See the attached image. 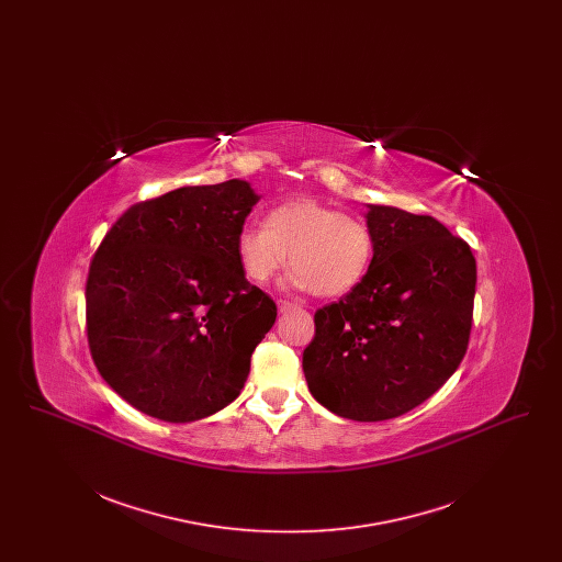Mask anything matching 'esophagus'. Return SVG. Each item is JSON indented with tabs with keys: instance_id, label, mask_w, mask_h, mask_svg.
Listing matches in <instances>:
<instances>
[{
	"instance_id": "obj_1",
	"label": "esophagus",
	"mask_w": 562,
	"mask_h": 562,
	"mask_svg": "<svg viewBox=\"0 0 562 562\" xmlns=\"http://www.w3.org/2000/svg\"><path fill=\"white\" fill-rule=\"evenodd\" d=\"M294 307H296V303H293V301H284V299L278 301V310H280L282 314H284V312H291Z\"/></svg>"
}]
</instances>
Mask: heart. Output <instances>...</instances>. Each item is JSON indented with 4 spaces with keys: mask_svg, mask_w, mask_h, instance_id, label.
I'll use <instances>...</instances> for the list:
<instances>
[{
    "mask_svg": "<svg viewBox=\"0 0 562 562\" xmlns=\"http://www.w3.org/2000/svg\"><path fill=\"white\" fill-rule=\"evenodd\" d=\"M236 255L244 276L257 284H266L291 263L289 282L294 289L339 296L367 278L374 257L373 232L353 214L299 198L271 209L266 227H241Z\"/></svg>",
    "mask_w": 562,
    "mask_h": 562,
    "instance_id": "obj_1",
    "label": "heart"
}]
</instances>
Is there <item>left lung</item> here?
<instances>
[{"mask_svg": "<svg viewBox=\"0 0 562 562\" xmlns=\"http://www.w3.org/2000/svg\"><path fill=\"white\" fill-rule=\"evenodd\" d=\"M374 257L367 278L316 312L303 373L322 406L385 422L428 401L465 356L476 259L428 214L369 204Z\"/></svg>", "mask_w": 562, "mask_h": 562, "instance_id": "obj_1", "label": "left lung"}]
</instances>
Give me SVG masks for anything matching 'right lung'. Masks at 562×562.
Segmentation results:
<instances>
[{"instance_id": "obj_1", "label": "right lung", "mask_w": 562, "mask_h": 562, "mask_svg": "<svg viewBox=\"0 0 562 562\" xmlns=\"http://www.w3.org/2000/svg\"><path fill=\"white\" fill-rule=\"evenodd\" d=\"M257 202L240 179L175 189L131 206L99 244L88 346L109 387L140 413L189 424L238 398L278 316L236 255Z\"/></svg>"}]
</instances>
